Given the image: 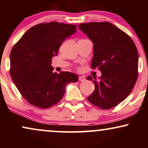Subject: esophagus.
<instances>
[{
  "instance_id": "obj_1",
  "label": "esophagus",
  "mask_w": 148,
  "mask_h": 148,
  "mask_svg": "<svg viewBox=\"0 0 148 148\" xmlns=\"http://www.w3.org/2000/svg\"><path fill=\"white\" fill-rule=\"evenodd\" d=\"M79 80L80 81H81V82H84V81H86V79H85L84 76H79Z\"/></svg>"
}]
</instances>
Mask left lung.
Returning <instances> with one entry per match:
<instances>
[{"label":"left lung","mask_w":148,"mask_h":148,"mask_svg":"<svg viewBox=\"0 0 148 148\" xmlns=\"http://www.w3.org/2000/svg\"><path fill=\"white\" fill-rule=\"evenodd\" d=\"M79 28L94 44L91 68H98L99 81L91 76L95 90L88 101L102 109H109L124 101L138 78V53L132 38L107 21L81 23Z\"/></svg>","instance_id":"8db88e82"}]
</instances>
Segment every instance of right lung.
Instances as JSON below:
<instances>
[{
    "instance_id": "1",
    "label": "right lung",
    "mask_w": 148,
    "mask_h": 148,
    "mask_svg": "<svg viewBox=\"0 0 148 148\" xmlns=\"http://www.w3.org/2000/svg\"><path fill=\"white\" fill-rule=\"evenodd\" d=\"M76 31V25L42 23L27 30L13 47L10 75L22 97L33 106L47 108L56 104L66 85L79 80L72 72L53 73L51 65L62 42Z\"/></svg>"
}]
</instances>
